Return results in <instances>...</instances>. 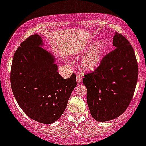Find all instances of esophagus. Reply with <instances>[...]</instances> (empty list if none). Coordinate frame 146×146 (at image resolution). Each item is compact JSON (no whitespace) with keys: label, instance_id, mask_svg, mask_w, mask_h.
Wrapping results in <instances>:
<instances>
[{"label":"esophagus","instance_id":"34e87169","mask_svg":"<svg viewBox=\"0 0 146 146\" xmlns=\"http://www.w3.org/2000/svg\"><path fill=\"white\" fill-rule=\"evenodd\" d=\"M82 75L79 74V73H77V76H76V80H77L78 83H80V82H82Z\"/></svg>","mask_w":146,"mask_h":146}]
</instances>
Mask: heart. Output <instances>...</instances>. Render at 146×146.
Instances as JSON below:
<instances>
[{
  "instance_id": "b5f03b06",
  "label": "heart",
  "mask_w": 146,
  "mask_h": 146,
  "mask_svg": "<svg viewBox=\"0 0 146 146\" xmlns=\"http://www.w3.org/2000/svg\"><path fill=\"white\" fill-rule=\"evenodd\" d=\"M106 48L107 43L104 39L90 42L85 51L79 54V56H84L81 64L82 68L86 71H93L98 68L102 61Z\"/></svg>"
}]
</instances>
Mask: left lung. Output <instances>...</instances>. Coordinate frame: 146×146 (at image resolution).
Segmentation results:
<instances>
[{
    "label": "left lung",
    "mask_w": 146,
    "mask_h": 146,
    "mask_svg": "<svg viewBox=\"0 0 146 146\" xmlns=\"http://www.w3.org/2000/svg\"><path fill=\"white\" fill-rule=\"evenodd\" d=\"M113 45L115 49L82 80L87 88L90 114L99 122L112 120L124 112L133 98L138 80V64L129 41L115 32Z\"/></svg>",
    "instance_id": "left-lung-1"
}]
</instances>
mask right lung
Listing matches in <instances>:
<instances>
[{
    "instance_id": "obj_1",
    "label": "right lung",
    "mask_w": 146,
    "mask_h": 146,
    "mask_svg": "<svg viewBox=\"0 0 146 146\" xmlns=\"http://www.w3.org/2000/svg\"><path fill=\"white\" fill-rule=\"evenodd\" d=\"M39 35L29 36L13 56L10 82L20 108L32 119L52 123L61 117L77 85L76 75L64 79L54 55L42 48Z\"/></svg>"
}]
</instances>
